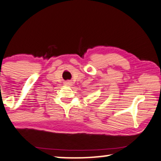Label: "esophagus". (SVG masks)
Returning <instances> with one entry per match:
<instances>
[{"label":"esophagus","mask_w":161,"mask_h":161,"mask_svg":"<svg viewBox=\"0 0 161 161\" xmlns=\"http://www.w3.org/2000/svg\"><path fill=\"white\" fill-rule=\"evenodd\" d=\"M70 85H72L71 82H68L65 83V85H67V86H70Z\"/></svg>","instance_id":"34e87169"}]
</instances>
